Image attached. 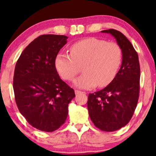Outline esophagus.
Listing matches in <instances>:
<instances>
[{
    "label": "esophagus",
    "mask_w": 156,
    "mask_h": 156,
    "mask_svg": "<svg viewBox=\"0 0 156 156\" xmlns=\"http://www.w3.org/2000/svg\"><path fill=\"white\" fill-rule=\"evenodd\" d=\"M74 92H75L76 95H78V94H82V93L85 94V92H84V91H79V90H75V91H74Z\"/></svg>",
    "instance_id": "1"
}]
</instances>
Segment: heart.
<instances>
[{"label": "heart", "mask_w": 156, "mask_h": 156, "mask_svg": "<svg viewBox=\"0 0 156 156\" xmlns=\"http://www.w3.org/2000/svg\"><path fill=\"white\" fill-rule=\"evenodd\" d=\"M122 62V50L116 42L89 37L75 42L70 55L59 53L55 67L62 77L72 81L83 67L84 74L74 81L81 89L107 86L114 80Z\"/></svg>", "instance_id": "b5f03b06"}]
</instances>
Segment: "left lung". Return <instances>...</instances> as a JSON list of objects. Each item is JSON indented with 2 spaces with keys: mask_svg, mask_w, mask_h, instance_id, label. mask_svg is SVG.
<instances>
[{
  "mask_svg": "<svg viewBox=\"0 0 156 156\" xmlns=\"http://www.w3.org/2000/svg\"><path fill=\"white\" fill-rule=\"evenodd\" d=\"M101 33L115 37L122 50V64L107 87L89 94L87 108L95 126L108 132L123 127L133 116L139 97L140 69L137 52L123 33L114 29Z\"/></svg>",
  "mask_w": 156,
  "mask_h": 156,
  "instance_id": "1",
  "label": "left lung"
}]
</instances>
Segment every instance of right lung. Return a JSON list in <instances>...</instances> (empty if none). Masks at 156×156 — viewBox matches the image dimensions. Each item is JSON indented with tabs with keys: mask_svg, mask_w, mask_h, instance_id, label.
Masks as SVG:
<instances>
[{
	"mask_svg": "<svg viewBox=\"0 0 156 156\" xmlns=\"http://www.w3.org/2000/svg\"><path fill=\"white\" fill-rule=\"evenodd\" d=\"M65 35H42L27 45L17 61L15 99L20 114L35 129H58L65 122L74 89L59 77L55 61L67 43Z\"/></svg>",
	"mask_w": 156,
	"mask_h": 156,
	"instance_id": "right-lung-1",
	"label": "right lung"
}]
</instances>
